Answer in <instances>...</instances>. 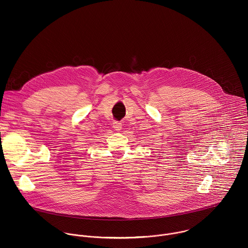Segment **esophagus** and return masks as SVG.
Wrapping results in <instances>:
<instances>
[{
  "instance_id": "esophagus-1",
  "label": "esophagus",
  "mask_w": 248,
  "mask_h": 248,
  "mask_svg": "<svg viewBox=\"0 0 248 248\" xmlns=\"http://www.w3.org/2000/svg\"><path fill=\"white\" fill-rule=\"evenodd\" d=\"M112 127L115 131H120L122 129V124L120 122H113Z\"/></svg>"
}]
</instances>
